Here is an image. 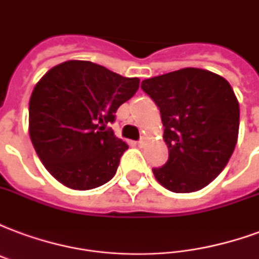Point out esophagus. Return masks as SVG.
I'll return each mask as SVG.
<instances>
[{
	"instance_id": "34e87169",
	"label": "esophagus",
	"mask_w": 259,
	"mask_h": 259,
	"mask_svg": "<svg viewBox=\"0 0 259 259\" xmlns=\"http://www.w3.org/2000/svg\"><path fill=\"white\" fill-rule=\"evenodd\" d=\"M146 143H147V141H146V138H142L141 141L138 142V147H143V146H145Z\"/></svg>"
}]
</instances>
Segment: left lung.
Returning <instances> with one entry per match:
<instances>
[{"label":"left lung","mask_w":259,"mask_h":259,"mask_svg":"<svg viewBox=\"0 0 259 259\" xmlns=\"http://www.w3.org/2000/svg\"><path fill=\"white\" fill-rule=\"evenodd\" d=\"M159 108L169 158L153 169L157 182L179 194L206 187L227 166L239 135L240 109L224 77L183 68L142 81Z\"/></svg>","instance_id":"obj_1"}]
</instances>
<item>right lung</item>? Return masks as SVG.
Wrapping results in <instances>:
<instances>
[{
  "instance_id": "obj_1",
  "label": "right lung",
  "mask_w": 259,
  "mask_h": 259,
  "mask_svg": "<svg viewBox=\"0 0 259 259\" xmlns=\"http://www.w3.org/2000/svg\"><path fill=\"white\" fill-rule=\"evenodd\" d=\"M138 89V77L91 61L69 60L49 69L35 84L28 106L31 142L49 174L80 191L113 178L128 145L108 125Z\"/></svg>"
}]
</instances>
